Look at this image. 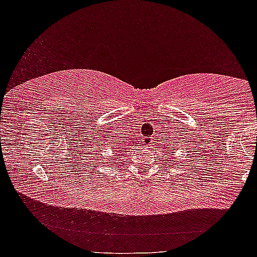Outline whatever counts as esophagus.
<instances>
[{
	"label": "esophagus",
	"instance_id": "1",
	"mask_svg": "<svg viewBox=\"0 0 257 257\" xmlns=\"http://www.w3.org/2000/svg\"><path fill=\"white\" fill-rule=\"evenodd\" d=\"M151 143H152V141L149 137L145 139V145H151Z\"/></svg>",
	"mask_w": 257,
	"mask_h": 257
}]
</instances>
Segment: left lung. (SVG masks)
Instances as JSON below:
<instances>
[{"instance_id":"8db88e82","label":"left lung","mask_w":257,"mask_h":257,"mask_svg":"<svg viewBox=\"0 0 257 257\" xmlns=\"http://www.w3.org/2000/svg\"><path fill=\"white\" fill-rule=\"evenodd\" d=\"M174 149H175V148H174Z\"/></svg>"}]
</instances>
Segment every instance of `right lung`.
I'll return each mask as SVG.
<instances>
[{
    "instance_id": "1",
    "label": "right lung",
    "mask_w": 257,
    "mask_h": 257,
    "mask_svg": "<svg viewBox=\"0 0 257 257\" xmlns=\"http://www.w3.org/2000/svg\"><path fill=\"white\" fill-rule=\"evenodd\" d=\"M116 144H118V145H116L118 147H114V149H120L119 147H123V146H121V145H123L124 143H116ZM120 151H121V150H120Z\"/></svg>"
}]
</instances>
